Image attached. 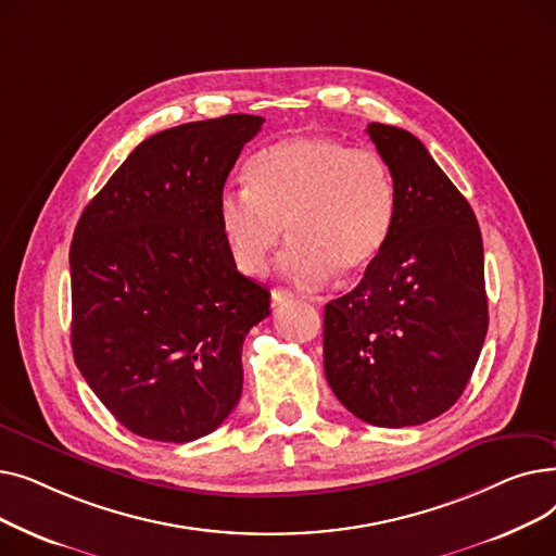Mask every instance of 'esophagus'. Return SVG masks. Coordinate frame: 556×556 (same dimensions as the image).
Instances as JSON below:
<instances>
[{
    "label": "esophagus",
    "instance_id": "1",
    "mask_svg": "<svg viewBox=\"0 0 556 556\" xmlns=\"http://www.w3.org/2000/svg\"><path fill=\"white\" fill-rule=\"evenodd\" d=\"M293 298H295V293H290V290H286V288H275L273 290V304H281V302H288Z\"/></svg>",
    "mask_w": 556,
    "mask_h": 556
}]
</instances>
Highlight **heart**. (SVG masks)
<instances>
[{
    "mask_svg": "<svg viewBox=\"0 0 556 556\" xmlns=\"http://www.w3.org/2000/svg\"><path fill=\"white\" fill-rule=\"evenodd\" d=\"M248 187L218 198L223 241L239 270L258 275L286 237L281 273L319 286L338 273L363 275L386 248L396 216V182L374 149L325 135L279 139L245 168Z\"/></svg>",
    "mask_w": 556,
    "mask_h": 556,
    "instance_id": "obj_1",
    "label": "heart"
}]
</instances>
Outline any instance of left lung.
Returning a JSON list of instances; mask_svg holds the SVG:
<instances>
[{
    "label": "left lung",
    "instance_id": "obj_1",
    "mask_svg": "<svg viewBox=\"0 0 556 556\" xmlns=\"http://www.w3.org/2000/svg\"><path fill=\"white\" fill-rule=\"evenodd\" d=\"M367 135L394 173L396 216L361 283L325 306V374L358 419L419 426L462 396L482 352V233L413 132L369 124Z\"/></svg>",
    "mask_w": 556,
    "mask_h": 556
}]
</instances>
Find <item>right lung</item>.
I'll use <instances>...</instances> for the list:
<instances>
[{
	"label": "right lung",
	"instance_id": "obj_1",
	"mask_svg": "<svg viewBox=\"0 0 556 556\" xmlns=\"http://www.w3.org/2000/svg\"><path fill=\"white\" fill-rule=\"evenodd\" d=\"M261 124L227 114L143 139L76 225L74 361L146 440L193 442L241 399L243 340L270 315V290L237 270L218 198Z\"/></svg>",
	"mask_w": 556,
	"mask_h": 556
}]
</instances>
